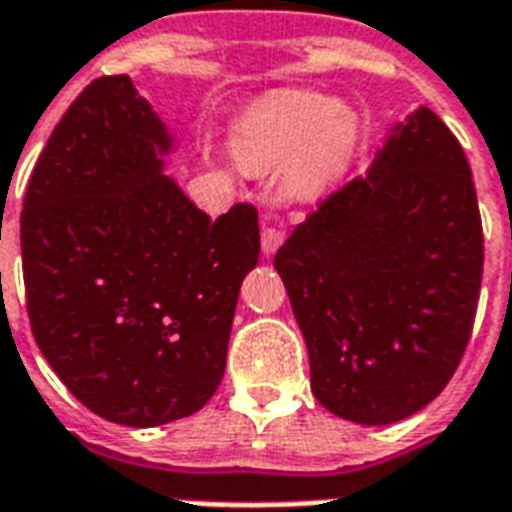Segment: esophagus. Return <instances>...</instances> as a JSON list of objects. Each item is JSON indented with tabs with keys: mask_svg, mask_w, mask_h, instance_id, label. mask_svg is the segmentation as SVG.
I'll list each match as a JSON object with an SVG mask.
<instances>
[{
	"mask_svg": "<svg viewBox=\"0 0 512 512\" xmlns=\"http://www.w3.org/2000/svg\"><path fill=\"white\" fill-rule=\"evenodd\" d=\"M260 244H263V255H273L276 249L284 244V231L281 228H276V225H268L263 231V239H260Z\"/></svg>",
	"mask_w": 512,
	"mask_h": 512,
	"instance_id": "obj_1",
	"label": "esophagus"
}]
</instances>
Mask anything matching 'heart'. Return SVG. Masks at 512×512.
I'll return each mask as SVG.
<instances>
[{"label":"heart","instance_id":"b5f03b06","mask_svg":"<svg viewBox=\"0 0 512 512\" xmlns=\"http://www.w3.org/2000/svg\"><path fill=\"white\" fill-rule=\"evenodd\" d=\"M358 122L335 98L305 90L265 95L233 122L231 146L255 170L287 164V188L303 199L332 191L348 172Z\"/></svg>","mask_w":512,"mask_h":512}]
</instances>
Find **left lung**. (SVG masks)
Instances as JSON below:
<instances>
[{
	"label": "left lung",
	"mask_w": 512,
	"mask_h": 512,
	"mask_svg": "<svg viewBox=\"0 0 512 512\" xmlns=\"http://www.w3.org/2000/svg\"><path fill=\"white\" fill-rule=\"evenodd\" d=\"M273 265L321 406L358 425L428 406L468 348L484 273L476 185L449 127L425 106L406 116Z\"/></svg>",
	"instance_id": "left-lung-1"
}]
</instances>
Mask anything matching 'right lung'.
<instances>
[{"instance_id":"1","label":"right lung","mask_w":512,"mask_h":512,"mask_svg":"<svg viewBox=\"0 0 512 512\" xmlns=\"http://www.w3.org/2000/svg\"><path fill=\"white\" fill-rule=\"evenodd\" d=\"M170 151L130 76H100L52 130L20 212L36 345L90 412L130 428L212 398L260 257L257 209L212 220L164 175Z\"/></svg>"}]
</instances>
